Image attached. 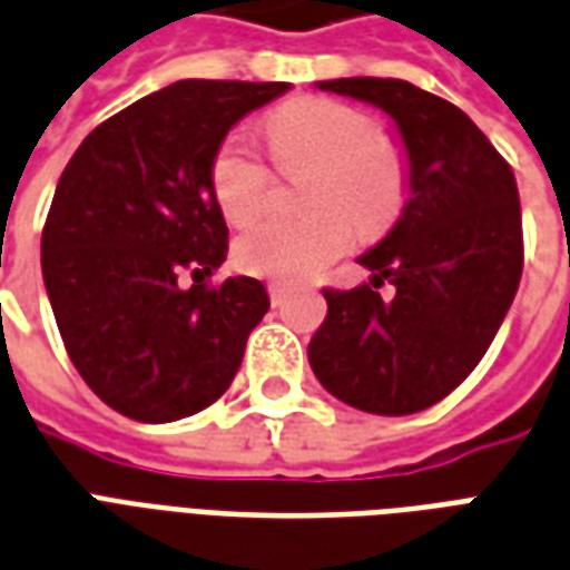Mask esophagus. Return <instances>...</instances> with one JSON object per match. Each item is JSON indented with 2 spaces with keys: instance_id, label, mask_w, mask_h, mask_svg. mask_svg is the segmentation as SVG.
<instances>
[{
  "instance_id": "34e87169",
  "label": "esophagus",
  "mask_w": 570,
  "mask_h": 570,
  "mask_svg": "<svg viewBox=\"0 0 570 570\" xmlns=\"http://www.w3.org/2000/svg\"><path fill=\"white\" fill-rule=\"evenodd\" d=\"M267 291H269V301H273V306H282V303H285V285L273 282V285H267Z\"/></svg>"
}]
</instances>
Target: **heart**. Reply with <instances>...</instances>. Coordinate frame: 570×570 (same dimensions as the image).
Returning a JSON list of instances; mask_svg holds the SVG:
<instances>
[{"instance_id": "1", "label": "heart", "mask_w": 570, "mask_h": 570, "mask_svg": "<svg viewBox=\"0 0 570 570\" xmlns=\"http://www.w3.org/2000/svg\"><path fill=\"white\" fill-rule=\"evenodd\" d=\"M273 160L282 169L315 166L306 181L303 218L267 215L236 239V264L264 279L303 282L346 255L355 228L380 236L410 197V157L404 145L382 136L373 115L336 99H294L267 118ZM212 197L227 222H252L267 206L273 169L245 132L224 136L209 169Z\"/></svg>"}]
</instances>
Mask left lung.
Segmentation results:
<instances>
[{
    "mask_svg": "<svg viewBox=\"0 0 570 570\" xmlns=\"http://www.w3.org/2000/svg\"><path fill=\"white\" fill-rule=\"evenodd\" d=\"M318 87L385 111L413 181L397 224L358 257L373 279L325 288L327 318L309 340V364L343 404L410 416L468 380L513 303L522 276L517 178L459 106L422 87L401 78ZM385 281L395 285L392 302L379 294Z\"/></svg>",
    "mask_w": 570,
    "mask_h": 570,
    "instance_id": "1",
    "label": "left lung"
}]
</instances>
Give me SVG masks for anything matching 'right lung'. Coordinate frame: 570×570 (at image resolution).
Returning <instances> with one entry per match:
<instances>
[{
	"label": "right lung",
	"mask_w": 570,
	"mask_h": 570,
	"mask_svg": "<svg viewBox=\"0 0 570 570\" xmlns=\"http://www.w3.org/2000/svg\"><path fill=\"white\" fill-rule=\"evenodd\" d=\"M288 87L176 81L102 120L66 164L41 276L75 371L120 416L176 422L230 389L269 297L248 276L206 282L227 257L212 157L236 120Z\"/></svg>",
	"instance_id": "obj_1"
}]
</instances>
